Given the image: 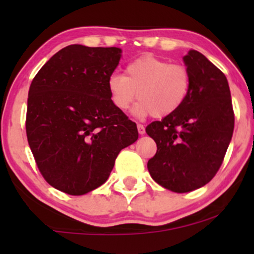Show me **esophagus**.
I'll return each mask as SVG.
<instances>
[{
  "instance_id": "1",
  "label": "esophagus",
  "mask_w": 254,
  "mask_h": 254,
  "mask_svg": "<svg viewBox=\"0 0 254 254\" xmlns=\"http://www.w3.org/2000/svg\"><path fill=\"white\" fill-rule=\"evenodd\" d=\"M137 130H138L139 135H143V133H145V127L143 124H137Z\"/></svg>"
}]
</instances>
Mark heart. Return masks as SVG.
I'll return each instance as SVG.
<instances>
[{
    "label": "heart",
    "instance_id": "heart-1",
    "mask_svg": "<svg viewBox=\"0 0 254 254\" xmlns=\"http://www.w3.org/2000/svg\"><path fill=\"white\" fill-rule=\"evenodd\" d=\"M113 106L127 111L138 99L135 113L138 117L156 118L173 115L183 106L191 88L189 69L180 63H170L154 55L131 61L125 75L113 74L107 81Z\"/></svg>",
    "mask_w": 254,
    "mask_h": 254
}]
</instances>
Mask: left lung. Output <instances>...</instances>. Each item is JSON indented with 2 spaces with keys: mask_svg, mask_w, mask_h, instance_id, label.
Wrapping results in <instances>:
<instances>
[{
  "mask_svg": "<svg viewBox=\"0 0 254 254\" xmlns=\"http://www.w3.org/2000/svg\"><path fill=\"white\" fill-rule=\"evenodd\" d=\"M184 62L191 75L188 99L173 115L145 127L157 147L148 171L159 185L178 193L202 188L215 177L234 130L223 72L196 50L189 52Z\"/></svg>",
  "mask_w": 254,
  "mask_h": 254,
  "instance_id": "left-lung-1",
  "label": "left lung"
}]
</instances>
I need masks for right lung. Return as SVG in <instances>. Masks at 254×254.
<instances>
[{
  "instance_id": "obj_1",
  "label": "right lung",
  "mask_w": 254,
  "mask_h": 254,
  "mask_svg": "<svg viewBox=\"0 0 254 254\" xmlns=\"http://www.w3.org/2000/svg\"><path fill=\"white\" fill-rule=\"evenodd\" d=\"M118 48L65 46L42 66L27 99V141L44 179L71 196L106 182L119 151L138 138L136 123L113 106L107 81Z\"/></svg>"
}]
</instances>
